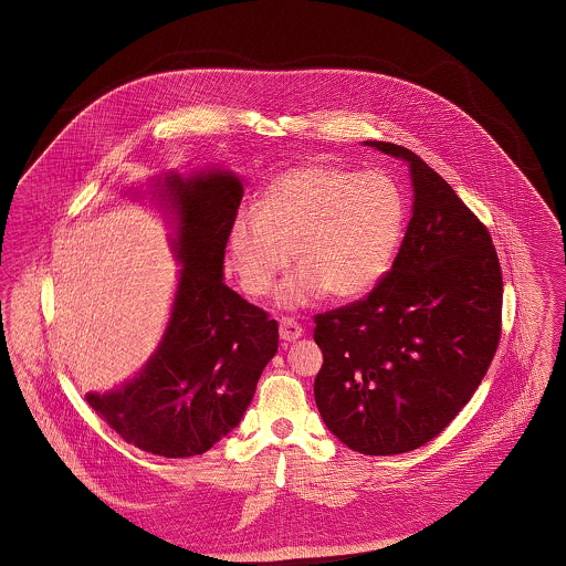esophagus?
Returning a JSON list of instances; mask_svg holds the SVG:
<instances>
[{"label": "esophagus", "mask_w": 566, "mask_h": 566, "mask_svg": "<svg viewBox=\"0 0 566 566\" xmlns=\"http://www.w3.org/2000/svg\"><path fill=\"white\" fill-rule=\"evenodd\" d=\"M301 335H303V328L296 321H293V318H282L280 321V337L284 342H295Z\"/></svg>", "instance_id": "esophagus-1"}]
</instances>
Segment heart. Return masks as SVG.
Instances as JSON below:
<instances>
[{
    "mask_svg": "<svg viewBox=\"0 0 566 566\" xmlns=\"http://www.w3.org/2000/svg\"><path fill=\"white\" fill-rule=\"evenodd\" d=\"M403 224V195L388 176L303 165L275 176L254 212L233 218L229 252L248 295H268L293 250L301 270L280 289L284 307L310 305L324 293L356 298L390 268Z\"/></svg>",
    "mask_w": 566,
    "mask_h": 566,
    "instance_id": "heart-1",
    "label": "heart"
}]
</instances>
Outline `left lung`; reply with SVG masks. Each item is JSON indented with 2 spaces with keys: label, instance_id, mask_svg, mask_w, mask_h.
Segmentation results:
<instances>
[{
  "label": "left lung",
  "instance_id": "obj_1",
  "mask_svg": "<svg viewBox=\"0 0 566 566\" xmlns=\"http://www.w3.org/2000/svg\"><path fill=\"white\" fill-rule=\"evenodd\" d=\"M413 214L374 291L314 316L324 363L314 397L326 429L354 452L392 457L429 443L469 403L501 339L503 273L484 222L416 153Z\"/></svg>",
  "mask_w": 566,
  "mask_h": 566
}]
</instances>
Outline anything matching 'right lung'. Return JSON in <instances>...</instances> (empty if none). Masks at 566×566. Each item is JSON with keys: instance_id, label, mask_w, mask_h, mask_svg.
<instances>
[{"instance_id": "add662e5", "label": "right lung", "mask_w": 566, "mask_h": 566, "mask_svg": "<svg viewBox=\"0 0 566 566\" xmlns=\"http://www.w3.org/2000/svg\"><path fill=\"white\" fill-rule=\"evenodd\" d=\"M242 192L222 169L165 178L161 197L178 218L174 250L182 270L161 346L118 390L86 395L109 429L155 457L203 454L233 431L277 352V323L222 282Z\"/></svg>"}]
</instances>
